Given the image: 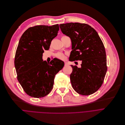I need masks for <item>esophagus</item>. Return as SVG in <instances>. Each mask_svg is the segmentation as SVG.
<instances>
[{"label": "esophagus", "instance_id": "esophagus-1", "mask_svg": "<svg viewBox=\"0 0 125 125\" xmlns=\"http://www.w3.org/2000/svg\"><path fill=\"white\" fill-rule=\"evenodd\" d=\"M68 65V63H67V62H64V65H65V66H66V65Z\"/></svg>", "mask_w": 125, "mask_h": 125}]
</instances>
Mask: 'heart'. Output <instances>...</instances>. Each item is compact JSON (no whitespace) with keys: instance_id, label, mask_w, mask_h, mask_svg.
<instances>
[{"instance_id":"b5f03b06","label":"heart","mask_w":125,"mask_h":125,"mask_svg":"<svg viewBox=\"0 0 125 125\" xmlns=\"http://www.w3.org/2000/svg\"><path fill=\"white\" fill-rule=\"evenodd\" d=\"M66 37V36H62V38H63V37ZM56 57L59 59H61V60H64V58H65V55L64 54L62 53H60V52H59V53H57L56 54Z\"/></svg>"}]
</instances>
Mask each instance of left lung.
<instances>
[{
  "instance_id": "left-lung-1",
  "label": "left lung",
  "mask_w": 125,
  "mask_h": 125,
  "mask_svg": "<svg viewBox=\"0 0 125 125\" xmlns=\"http://www.w3.org/2000/svg\"><path fill=\"white\" fill-rule=\"evenodd\" d=\"M60 28L71 40L70 61H82L80 68L71 65L70 79L73 89L81 95L94 94L103 85L107 69L103 41L95 30L86 23H63Z\"/></svg>"
}]
</instances>
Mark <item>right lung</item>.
Returning a JSON list of instances; mask_svg holds the SVG:
<instances>
[{
	"label": "right lung",
	"mask_w": 125,
	"mask_h": 125,
	"mask_svg": "<svg viewBox=\"0 0 125 125\" xmlns=\"http://www.w3.org/2000/svg\"><path fill=\"white\" fill-rule=\"evenodd\" d=\"M59 31L58 24L38 25L27 30L20 39L14 60L17 79L31 97L41 98L50 93L56 74L64 66V62L57 59L50 63L42 60L44 50L49 49Z\"/></svg>",
	"instance_id": "obj_1"
}]
</instances>
